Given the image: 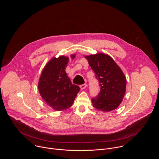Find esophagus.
<instances>
[{
  "mask_svg": "<svg viewBox=\"0 0 159 159\" xmlns=\"http://www.w3.org/2000/svg\"><path fill=\"white\" fill-rule=\"evenodd\" d=\"M86 87H87V84H83L80 85V88L81 89H84Z\"/></svg>",
  "mask_w": 159,
  "mask_h": 159,
  "instance_id": "34e87169",
  "label": "esophagus"
}]
</instances>
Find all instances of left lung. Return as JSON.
<instances>
[{
  "label": "left lung",
  "mask_w": 159,
  "mask_h": 159,
  "mask_svg": "<svg viewBox=\"0 0 159 159\" xmlns=\"http://www.w3.org/2000/svg\"><path fill=\"white\" fill-rule=\"evenodd\" d=\"M98 80L100 91L92 99L93 107L103 111L116 109L124 98L126 78L120 68L108 55L99 53L85 57Z\"/></svg>",
  "instance_id": "1"
}]
</instances>
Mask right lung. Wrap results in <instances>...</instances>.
<instances>
[{
	"instance_id": "obj_1",
	"label": "right lung",
	"mask_w": 159,
	"mask_h": 159,
	"mask_svg": "<svg viewBox=\"0 0 159 159\" xmlns=\"http://www.w3.org/2000/svg\"><path fill=\"white\" fill-rule=\"evenodd\" d=\"M75 55H71L73 59ZM69 58L54 57L46 65L39 82V91L46 103L56 111L70 108L80 91V87L72 84L66 72Z\"/></svg>"
}]
</instances>
